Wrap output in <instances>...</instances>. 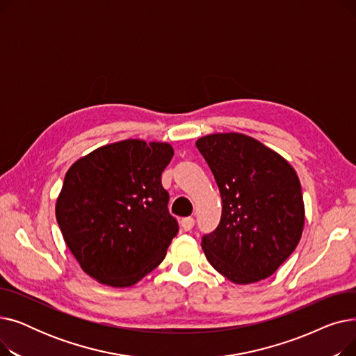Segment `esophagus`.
Segmentation results:
<instances>
[{
    "mask_svg": "<svg viewBox=\"0 0 356 356\" xmlns=\"http://www.w3.org/2000/svg\"><path fill=\"white\" fill-rule=\"evenodd\" d=\"M180 227H181V229L183 231H191L193 227H195V219L192 218V216H188V218H183L181 220H180Z\"/></svg>",
    "mask_w": 356,
    "mask_h": 356,
    "instance_id": "esophagus-1",
    "label": "esophagus"
}]
</instances>
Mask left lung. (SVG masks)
Returning a JSON list of instances; mask_svg holds the SVG:
<instances>
[{"instance_id":"8db88e82","label":"left lung","mask_w":356,"mask_h":356,"mask_svg":"<svg viewBox=\"0 0 356 356\" xmlns=\"http://www.w3.org/2000/svg\"><path fill=\"white\" fill-rule=\"evenodd\" d=\"M222 197L218 228L202 238L211 266L235 284L273 275L296 250L305 227L300 180L291 164L239 133L196 141Z\"/></svg>"}]
</instances>
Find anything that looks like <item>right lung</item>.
<instances>
[{"instance_id":"add662e5","label":"right lung","mask_w":356,"mask_h":356,"mask_svg":"<svg viewBox=\"0 0 356 356\" xmlns=\"http://www.w3.org/2000/svg\"><path fill=\"white\" fill-rule=\"evenodd\" d=\"M173 154L167 143L124 140L70 165L56 219L70 252L97 282L129 287L164 259L179 231L161 186Z\"/></svg>"}]
</instances>
